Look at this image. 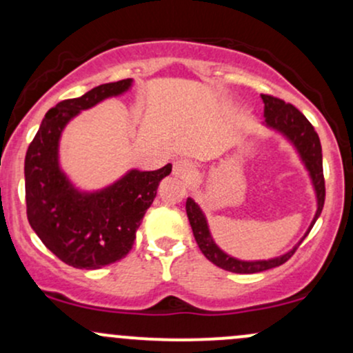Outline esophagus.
<instances>
[{
  "instance_id": "1",
  "label": "esophagus",
  "mask_w": 353,
  "mask_h": 353,
  "mask_svg": "<svg viewBox=\"0 0 353 353\" xmlns=\"http://www.w3.org/2000/svg\"><path fill=\"white\" fill-rule=\"evenodd\" d=\"M172 174L176 177H179V179L189 181L192 176H194V165H192L189 161H185V159H179V161L174 162Z\"/></svg>"
}]
</instances>
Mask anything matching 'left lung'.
<instances>
[{
    "label": "left lung",
    "mask_w": 353,
    "mask_h": 353,
    "mask_svg": "<svg viewBox=\"0 0 353 353\" xmlns=\"http://www.w3.org/2000/svg\"><path fill=\"white\" fill-rule=\"evenodd\" d=\"M261 99L263 103H265V122H263V125L266 129L276 132L278 135H281L293 147L298 159H300V162L308 172L310 183H312L313 192H315L316 211L312 223H310L308 230L305 231L300 241L292 250L280 254V256L268 259H239L236 256H231L230 253H226V251L221 250L216 245L211 230H209L206 214H204L203 209H201L199 204L192 197H188V201H185V212H188V218L189 223H191L192 234H194L197 246L203 251L204 256L211 263H214L216 266H219V268L243 274L259 273V271L276 268V266L288 261L292 258V254L296 251V248L301 245V241L312 231L313 224L316 223V219L321 214V209H323L325 203L323 161H321V144L319 134L315 132V129H313V125L308 122L307 117L298 108L293 107L292 103H286L283 100L274 99L271 95H261Z\"/></svg>",
    "instance_id": "1"
}]
</instances>
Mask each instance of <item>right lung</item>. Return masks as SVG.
Listing matches in <instances>:
<instances>
[{
    "mask_svg": "<svg viewBox=\"0 0 353 353\" xmlns=\"http://www.w3.org/2000/svg\"><path fill=\"white\" fill-rule=\"evenodd\" d=\"M134 80L103 83L79 99H68L46 112L26 150V214L43 245L63 263L97 270L125 258L145 211L172 165L157 170L130 169L102 189L85 191L60 165V139L70 120L82 110L132 88Z\"/></svg>",
    "mask_w": 353,
    "mask_h": 353,
    "instance_id": "right-lung-1",
    "label": "right lung"
}]
</instances>
